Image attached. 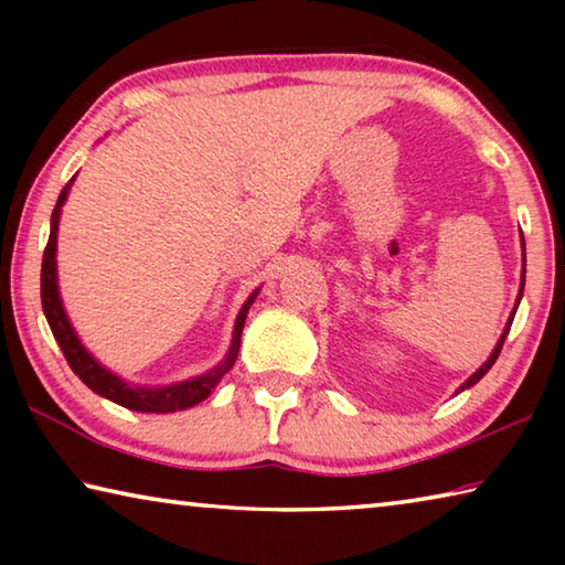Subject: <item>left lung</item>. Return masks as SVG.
I'll return each mask as SVG.
<instances>
[{
  "mask_svg": "<svg viewBox=\"0 0 565 565\" xmlns=\"http://www.w3.org/2000/svg\"><path fill=\"white\" fill-rule=\"evenodd\" d=\"M523 281H525V269H523V279H521V294H519V301H521V296H523ZM519 301H515V309H519ZM513 317H515V311L511 313V319H509V323H505V329H503V333H501V339H499V343H495V349H493V353L489 356V361L483 363L481 369L476 371V374L466 381V384L458 388V391H463V388H468V386H473V384H478V381H481L486 374H489V369L493 366L495 363V359H499V353H501V349H503V341H505V337H509V329H511V323H513Z\"/></svg>",
  "mask_w": 565,
  "mask_h": 565,
  "instance_id": "8db88e82",
  "label": "left lung"
}]
</instances>
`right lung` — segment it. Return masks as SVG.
Listing matches in <instances>:
<instances>
[{"label":"right lung","instance_id":"add662e5","mask_svg":"<svg viewBox=\"0 0 565 565\" xmlns=\"http://www.w3.org/2000/svg\"><path fill=\"white\" fill-rule=\"evenodd\" d=\"M72 181L66 184V189L72 186ZM66 189L60 194V202H56L54 212H52V232H50V242H46L44 259H42V309H44L46 321H50V329L54 333L56 343H60L66 363H70L74 374L79 376L84 384L94 391V394H99L104 398L114 401V404L131 408V411H147V414H169V411H181V408L199 404V401H204L216 388L218 381H222L236 363L238 347H242V331H244L248 306H252V301L256 299V294L259 291H254L252 296H248L244 309L238 311L232 349H228L226 359L218 363L216 369H212L204 376H196V379L184 381V384H177V386H164V388L127 386L124 381L109 374L107 369L99 366V363L89 356L87 349L82 347L79 339L74 337V329L70 327V319H66V313L62 309L60 291H56V262H54L56 226H60V212H62V204L66 199Z\"/></svg>","mask_w":565,"mask_h":565}]
</instances>
